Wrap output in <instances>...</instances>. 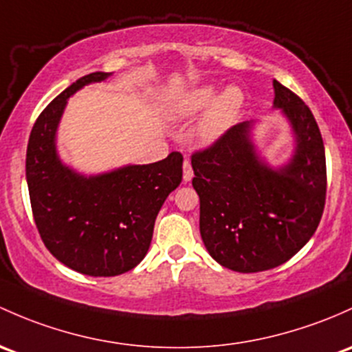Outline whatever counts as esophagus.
<instances>
[{
    "mask_svg": "<svg viewBox=\"0 0 352 352\" xmlns=\"http://www.w3.org/2000/svg\"><path fill=\"white\" fill-rule=\"evenodd\" d=\"M192 177H194V170H192V165L190 162H188V158L184 160V182H190Z\"/></svg>",
    "mask_w": 352,
    "mask_h": 352,
    "instance_id": "esophagus-1",
    "label": "esophagus"
}]
</instances>
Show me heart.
<instances>
[{"mask_svg": "<svg viewBox=\"0 0 352 352\" xmlns=\"http://www.w3.org/2000/svg\"><path fill=\"white\" fill-rule=\"evenodd\" d=\"M243 92L238 87H228L217 96L216 86H199L175 99L170 116L177 121L192 120L209 107L199 124V138L204 143H212L232 126L243 108Z\"/></svg>", "mask_w": 352, "mask_h": 352, "instance_id": "b5f03b06", "label": "heart"}]
</instances>
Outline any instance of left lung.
Listing matches in <instances>:
<instances>
[{"label":"left lung","mask_w":352,"mask_h":352,"mask_svg":"<svg viewBox=\"0 0 352 352\" xmlns=\"http://www.w3.org/2000/svg\"><path fill=\"white\" fill-rule=\"evenodd\" d=\"M273 109L290 124L294 153L266 164L253 143L256 121H243L212 146L192 155V186L201 199V228L210 256L239 273L272 270L314 236L325 204V150L312 111L273 80Z\"/></svg>","instance_id":"left-lung-1"}]
</instances>
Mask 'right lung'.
Segmentation results:
<instances>
[{"label": "right lung", "instance_id": "right-lung-1", "mask_svg": "<svg viewBox=\"0 0 352 352\" xmlns=\"http://www.w3.org/2000/svg\"><path fill=\"white\" fill-rule=\"evenodd\" d=\"M111 72L80 77L42 111L30 133L27 184L33 219L47 250L89 276H116L145 258L155 219L182 182V155L84 175L60 160L57 129L67 99Z\"/></svg>", "mask_w": 352, "mask_h": 352}]
</instances>
